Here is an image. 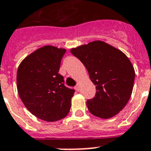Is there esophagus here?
<instances>
[{"label": "esophagus", "mask_w": 151, "mask_h": 151, "mask_svg": "<svg viewBox=\"0 0 151 151\" xmlns=\"http://www.w3.org/2000/svg\"><path fill=\"white\" fill-rule=\"evenodd\" d=\"M75 89L77 90V91H79V90H80V85H79V83H78L77 85L75 86Z\"/></svg>", "instance_id": "obj_1"}]
</instances>
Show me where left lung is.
<instances>
[{
    "label": "left lung",
    "instance_id": "obj_1",
    "mask_svg": "<svg viewBox=\"0 0 151 151\" xmlns=\"http://www.w3.org/2000/svg\"><path fill=\"white\" fill-rule=\"evenodd\" d=\"M70 52L85 65L96 85V96L87 100L90 113L103 119L117 114L129 102L135 80V70L126 55L99 40Z\"/></svg>",
    "mask_w": 151,
    "mask_h": 151
}]
</instances>
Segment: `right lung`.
I'll return each instance as SVG.
<instances>
[{
  "instance_id": "obj_1",
  "label": "right lung",
  "mask_w": 151,
  "mask_h": 151,
  "mask_svg": "<svg viewBox=\"0 0 151 151\" xmlns=\"http://www.w3.org/2000/svg\"><path fill=\"white\" fill-rule=\"evenodd\" d=\"M65 48L52 45L28 55L18 67L16 81L19 97L32 114L45 122H56L70 112L74 90L64 85L59 73Z\"/></svg>"
}]
</instances>
